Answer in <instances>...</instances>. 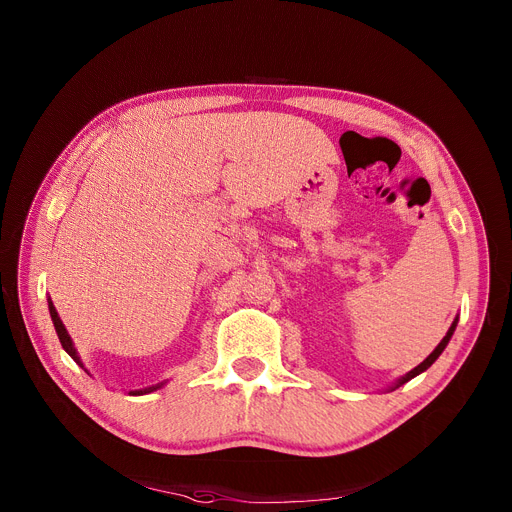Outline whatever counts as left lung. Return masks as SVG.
Listing matches in <instances>:
<instances>
[{
    "label": "left lung",
    "instance_id": "1",
    "mask_svg": "<svg viewBox=\"0 0 512 512\" xmlns=\"http://www.w3.org/2000/svg\"><path fill=\"white\" fill-rule=\"evenodd\" d=\"M456 324H459V315H456V319L452 321V326H450V330L446 332V336L442 338V342L436 346V351L432 353V355H429L421 365H417L415 369H411L409 373H405V375H402V378H398L396 382H394V386H390V388H386V392H392V390H396V388H400L402 384H407L409 380H413L415 378V375H419V373H423L425 369H429V367H432V363L444 353V348H446V344L450 342V338H452V334H454V330H456Z\"/></svg>",
    "mask_w": 512,
    "mask_h": 512
}]
</instances>
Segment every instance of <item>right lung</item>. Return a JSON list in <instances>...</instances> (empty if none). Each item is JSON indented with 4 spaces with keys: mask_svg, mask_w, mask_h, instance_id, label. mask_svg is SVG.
<instances>
[{
    "mask_svg": "<svg viewBox=\"0 0 512 512\" xmlns=\"http://www.w3.org/2000/svg\"><path fill=\"white\" fill-rule=\"evenodd\" d=\"M47 303H49V315H51V321H53V328H56V334H58V338H60V342H62V348L64 351L76 361V365L78 367H83L87 373H89V369L83 365V361H80V357H78V353H76V348H74V344H72V340H70V336H68V332H66V328H64V324H62V319L58 317V311H56V307H53V303H51V299H47ZM91 375V373H89ZM166 382H159V384H155V386H149V388H143V390H130L128 394H147V392H153V390H157V388H161L164 386Z\"/></svg>",
    "mask_w": 512,
    "mask_h": 512,
    "instance_id": "1",
    "label": "right lung"
}]
</instances>
